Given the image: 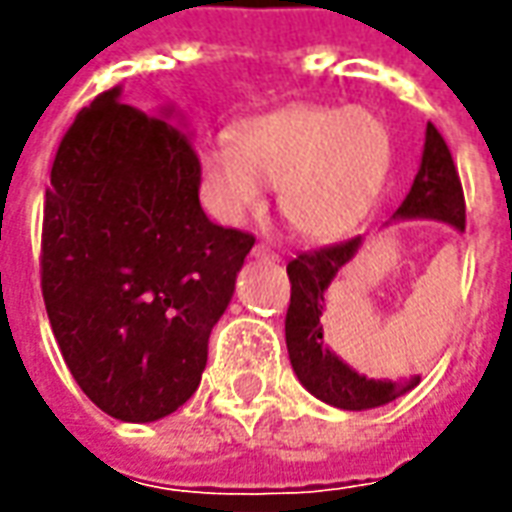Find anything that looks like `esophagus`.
I'll use <instances>...</instances> for the list:
<instances>
[{
  "mask_svg": "<svg viewBox=\"0 0 512 512\" xmlns=\"http://www.w3.org/2000/svg\"><path fill=\"white\" fill-rule=\"evenodd\" d=\"M252 255L260 257V260H279V252L274 249V246H268V244H255V249H252Z\"/></svg>",
  "mask_w": 512,
  "mask_h": 512,
  "instance_id": "obj_1",
  "label": "esophagus"
}]
</instances>
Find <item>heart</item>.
Returning a JSON list of instances; mask_svg holds the SVG:
<instances>
[{
	"mask_svg": "<svg viewBox=\"0 0 512 512\" xmlns=\"http://www.w3.org/2000/svg\"><path fill=\"white\" fill-rule=\"evenodd\" d=\"M392 169V136L370 112L296 104L255 117L230 139L200 147L205 202L224 222L263 208L279 189V213L299 235L334 238L362 222Z\"/></svg>",
	"mask_w": 512,
	"mask_h": 512,
	"instance_id": "b5f03b06",
	"label": "heart"
}]
</instances>
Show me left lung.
Here are the masks:
<instances>
[{
    "label": "left lung",
    "instance_id": "1",
    "mask_svg": "<svg viewBox=\"0 0 512 512\" xmlns=\"http://www.w3.org/2000/svg\"><path fill=\"white\" fill-rule=\"evenodd\" d=\"M397 216H428L452 224L455 230L466 227V202L458 169L439 128L428 123L425 131V153L419 164L414 186L406 194ZM362 238H348L334 246H323L315 252H301L288 263L290 304L285 315V343H288L290 365L296 376L312 395L345 408V411H365L384 406L400 395L411 392L419 384V376L408 381H373L354 373L340 362L323 343V304L326 290L337 277V271L356 255Z\"/></svg>",
    "mask_w": 512,
    "mask_h": 512
}]
</instances>
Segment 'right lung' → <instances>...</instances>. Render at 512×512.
Wrapping results in <instances>:
<instances>
[{
	"mask_svg": "<svg viewBox=\"0 0 512 512\" xmlns=\"http://www.w3.org/2000/svg\"><path fill=\"white\" fill-rule=\"evenodd\" d=\"M200 156L164 117L106 90L51 164L40 288L82 392L109 417L153 422L200 386L208 337L255 235L213 224Z\"/></svg>",
	"mask_w": 512,
	"mask_h": 512,
	"instance_id": "1",
	"label": "right lung"
}]
</instances>
